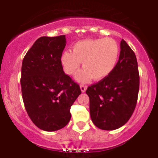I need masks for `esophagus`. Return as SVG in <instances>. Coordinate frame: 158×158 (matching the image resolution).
I'll list each match as a JSON object with an SVG mask.
<instances>
[{"instance_id": "obj_1", "label": "esophagus", "mask_w": 158, "mask_h": 158, "mask_svg": "<svg viewBox=\"0 0 158 158\" xmlns=\"http://www.w3.org/2000/svg\"><path fill=\"white\" fill-rule=\"evenodd\" d=\"M87 86L86 85H80V89L82 91V92H85V90H86Z\"/></svg>"}]
</instances>
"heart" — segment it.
<instances>
[{
  "instance_id": "obj_1",
  "label": "heart",
  "mask_w": 158,
  "mask_h": 158,
  "mask_svg": "<svg viewBox=\"0 0 158 158\" xmlns=\"http://www.w3.org/2000/svg\"><path fill=\"white\" fill-rule=\"evenodd\" d=\"M72 50L63 52L60 63L69 76H74L82 63L84 69L76 78L82 83L92 79L102 80L109 76L116 67L120 52L118 44L111 38L80 40L73 46Z\"/></svg>"
}]
</instances>
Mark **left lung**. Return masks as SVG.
I'll return each instance as SVG.
<instances>
[{
    "label": "left lung",
    "instance_id": "1",
    "mask_svg": "<svg viewBox=\"0 0 158 158\" xmlns=\"http://www.w3.org/2000/svg\"><path fill=\"white\" fill-rule=\"evenodd\" d=\"M112 73L89 86L90 116L94 125L102 130L123 126L135 111L139 91V73L136 56L124 40Z\"/></svg>",
    "mask_w": 158,
    "mask_h": 158
}]
</instances>
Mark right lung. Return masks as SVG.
Masks as SVG:
<instances>
[{
    "mask_svg": "<svg viewBox=\"0 0 158 158\" xmlns=\"http://www.w3.org/2000/svg\"><path fill=\"white\" fill-rule=\"evenodd\" d=\"M66 36L36 40L22 63V97L28 115L38 128L54 131L71 118L70 108L81 94L60 63Z\"/></svg>",
    "mask_w": 158,
    "mask_h": 158,
    "instance_id": "right-lung-1",
    "label": "right lung"
}]
</instances>
